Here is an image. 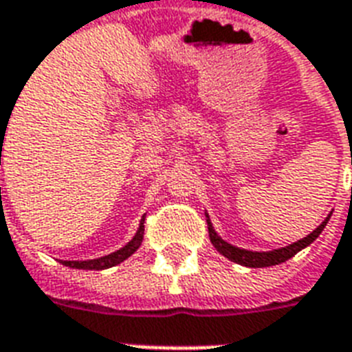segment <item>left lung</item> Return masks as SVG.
I'll return each mask as SVG.
<instances>
[{
    "label": "left lung",
    "instance_id": "left-lung-1",
    "mask_svg": "<svg viewBox=\"0 0 352 352\" xmlns=\"http://www.w3.org/2000/svg\"><path fill=\"white\" fill-rule=\"evenodd\" d=\"M327 221L329 217L323 221L322 225L318 226L316 230L312 232V234H309L301 241L294 243V245L285 246V248H279V250H272V252H248V250H241V248H235V246L228 245V243H225V241L221 239L219 235L215 234L212 225H210V219H208V234H210L212 245H214L215 248L223 254V256L228 257L230 261L245 265V267L263 268V267H272V265H279V263L287 261V259H290L292 256H296L301 248H305V246L311 245L312 241L322 234V230L325 228V225H327Z\"/></svg>",
    "mask_w": 352,
    "mask_h": 352
}]
</instances>
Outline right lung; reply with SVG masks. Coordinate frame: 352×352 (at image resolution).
<instances>
[{"mask_svg": "<svg viewBox=\"0 0 352 352\" xmlns=\"http://www.w3.org/2000/svg\"><path fill=\"white\" fill-rule=\"evenodd\" d=\"M142 239H144V223H140V228H138L137 235L133 237L131 243H127L124 248L120 250L113 252L109 256H104V257H98V259H91V261H62L65 267H71V268H85V270H104V268H109V267H115L118 263H122L124 259L131 256L133 252H137V248L142 245Z\"/></svg>", "mask_w": 352, "mask_h": 352, "instance_id": "1", "label": "right lung"}]
</instances>
